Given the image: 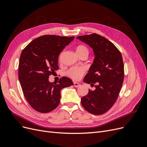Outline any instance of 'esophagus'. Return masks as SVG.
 <instances>
[{
	"instance_id": "obj_1",
	"label": "esophagus",
	"mask_w": 147,
	"mask_h": 147,
	"mask_svg": "<svg viewBox=\"0 0 147 147\" xmlns=\"http://www.w3.org/2000/svg\"><path fill=\"white\" fill-rule=\"evenodd\" d=\"M74 86L76 87V88L80 86V84L79 83H77V82H74Z\"/></svg>"
}]
</instances>
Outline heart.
Here are the masks:
<instances>
[{
  "instance_id": "obj_1",
  "label": "heart",
  "mask_w": 147,
  "mask_h": 147,
  "mask_svg": "<svg viewBox=\"0 0 147 147\" xmlns=\"http://www.w3.org/2000/svg\"><path fill=\"white\" fill-rule=\"evenodd\" d=\"M75 51L79 57L82 56H88L89 50L88 48L84 45H78L75 48ZM85 73V69L83 67H72L67 72V75L75 80H78Z\"/></svg>"
}]
</instances>
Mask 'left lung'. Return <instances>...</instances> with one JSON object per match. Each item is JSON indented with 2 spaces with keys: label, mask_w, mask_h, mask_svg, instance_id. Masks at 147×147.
<instances>
[{
  "label": "left lung",
  "mask_w": 147,
  "mask_h": 147,
  "mask_svg": "<svg viewBox=\"0 0 147 147\" xmlns=\"http://www.w3.org/2000/svg\"><path fill=\"white\" fill-rule=\"evenodd\" d=\"M94 52L93 63L83 80L96 88L89 90L81 99L83 108L94 115H102L112 107L121 91L124 79V65L121 53L106 38L97 34L78 36Z\"/></svg>",
  "instance_id": "obj_1"
}]
</instances>
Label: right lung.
<instances>
[{"instance_id":"add662e5","label":"right lung","mask_w":147,"mask_h":147,"mask_svg":"<svg viewBox=\"0 0 147 147\" xmlns=\"http://www.w3.org/2000/svg\"><path fill=\"white\" fill-rule=\"evenodd\" d=\"M74 37L45 35L34 39L22 51L19 64V80L26 100L38 112L48 113L58 106L62 89L74 85L63 77L57 82L49 76L58 70V56Z\"/></svg>"}]
</instances>
